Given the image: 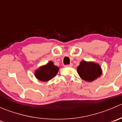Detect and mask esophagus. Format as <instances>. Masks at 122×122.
Here are the masks:
<instances>
[{
    "mask_svg": "<svg viewBox=\"0 0 122 122\" xmlns=\"http://www.w3.org/2000/svg\"><path fill=\"white\" fill-rule=\"evenodd\" d=\"M65 67H72V64H69V65H66Z\"/></svg>",
    "mask_w": 122,
    "mask_h": 122,
    "instance_id": "esophagus-1",
    "label": "esophagus"
}]
</instances>
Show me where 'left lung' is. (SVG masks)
Instances as JSON below:
<instances>
[{"mask_svg": "<svg viewBox=\"0 0 122 122\" xmlns=\"http://www.w3.org/2000/svg\"><path fill=\"white\" fill-rule=\"evenodd\" d=\"M77 72L82 79L91 82L99 78L102 75V70L98 64L82 61L77 67Z\"/></svg>", "mask_w": 122, "mask_h": 122, "instance_id": "1", "label": "left lung"}]
</instances>
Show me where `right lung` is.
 Masks as SVG:
<instances>
[{
  "instance_id": "obj_1",
  "label": "right lung",
  "mask_w": 122,
  "mask_h": 122,
  "mask_svg": "<svg viewBox=\"0 0 122 122\" xmlns=\"http://www.w3.org/2000/svg\"><path fill=\"white\" fill-rule=\"evenodd\" d=\"M58 71V67L55 66L53 62L50 61L45 66H41L37 69L35 72V76L42 81H47L53 78Z\"/></svg>"
}]
</instances>
